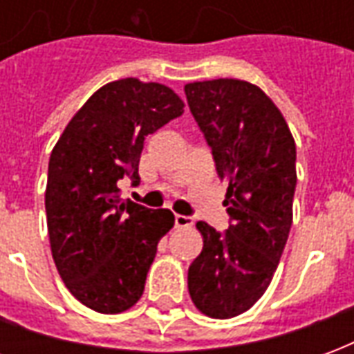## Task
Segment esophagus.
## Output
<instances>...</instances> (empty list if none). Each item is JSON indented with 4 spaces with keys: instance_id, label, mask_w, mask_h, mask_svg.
Masks as SVG:
<instances>
[{
    "instance_id": "1",
    "label": "esophagus",
    "mask_w": 354,
    "mask_h": 354,
    "mask_svg": "<svg viewBox=\"0 0 354 354\" xmlns=\"http://www.w3.org/2000/svg\"><path fill=\"white\" fill-rule=\"evenodd\" d=\"M174 225H176L178 230H182V227H192L193 225V218L184 214H176L174 216Z\"/></svg>"
}]
</instances>
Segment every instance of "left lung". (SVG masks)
<instances>
[{
	"label": "left lung",
	"mask_w": 354,
	"mask_h": 354,
	"mask_svg": "<svg viewBox=\"0 0 354 354\" xmlns=\"http://www.w3.org/2000/svg\"><path fill=\"white\" fill-rule=\"evenodd\" d=\"M187 104L230 187V227L197 222L203 252L187 271L193 304L212 319L248 311L269 286L292 227L296 144L260 87L241 80L187 83Z\"/></svg>",
	"instance_id": "obj_1"
}]
</instances>
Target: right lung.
Masks as SVG:
<instances>
[{
    "label": "right lung",
    "mask_w": 354,
    "mask_h": 354,
    "mask_svg": "<svg viewBox=\"0 0 354 354\" xmlns=\"http://www.w3.org/2000/svg\"><path fill=\"white\" fill-rule=\"evenodd\" d=\"M182 113L184 102L161 83L113 81L83 104L50 153V252L68 290L93 311H127L144 294L157 243L174 214L121 199L117 182L140 184L146 136Z\"/></svg>",
    "instance_id": "right-lung-1"
}]
</instances>
